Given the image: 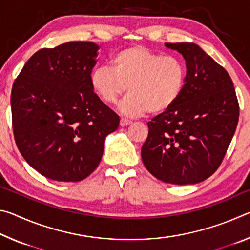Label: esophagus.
I'll use <instances>...</instances> for the list:
<instances>
[{"label":"esophagus","instance_id":"1","mask_svg":"<svg viewBox=\"0 0 250 250\" xmlns=\"http://www.w3.org/2000/svg\"><path fill=\"white\" fill-rule=\"evenodd\" d=\"M131 125V121L130 120L125 119V118H121V120H120V125L121 126H126V125Z\"/></svg>","mask_w":250,"mask_h":250}]
</instances>
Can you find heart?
<instances>
[{
	"label": "heart",
	"instance_id": "1",
	"mask_svg": "<svg viewBox=\"0 0 250 250\" xmlns=\"http://www.w3.org/2000/svg\"><path fill=\"white\" fill-rule=\"evenodd\" d=\"M185 83L186 67L179 57L162 56L140 45L118 50L110 67H96L90 75L91 89L104 104H116L128 88L120 109L131 117L167 112L180 99Z\"/></svg>",
	"mask_w": 250,
	"mask_h": 250
}]
</instances>
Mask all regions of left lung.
I'll list each match as a JSON object with an SVG mask.
<instances>
[{
	"mask_svg": "<svg viewBox=\"0 0 250 250\" xmlns=\"http://www.w3.org/2000/svg\"><path fill=\"white\" fill-rule=\"evenodd\" d=\"M166 46L184 57L186 83L177 103L147 122L142 162L166 183L196 184L221 166L238 124V100L226 69L200 46Z\"/></svg>",
	"mask_w": 250,
	"mask_h": 250,
	"instance_id": "1",
	"label": "left lung"
}]
</instances>
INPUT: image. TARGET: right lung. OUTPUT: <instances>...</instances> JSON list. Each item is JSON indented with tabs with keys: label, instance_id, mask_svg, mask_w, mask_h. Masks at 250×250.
Masks as SVG:
<instances>
[{
	"label": "right lung",
	"instance_id": "right-lung-1",
	"mask_svg": "<svg viewBox=\"0 0 250 250\" xmlns=\"http://www.w3.org/2000/svg\"><path fill=\"white\" fill-rule=\"evenodd\" d=\"M98 49L92 42L42 48L12 87L16 146L47 179L79 182L89 176L103 158L105 137L119 126V117L90 86Z\"/></svg>",
	"mask_w": 250,
	"mask_h": 250
}]
</instances>
